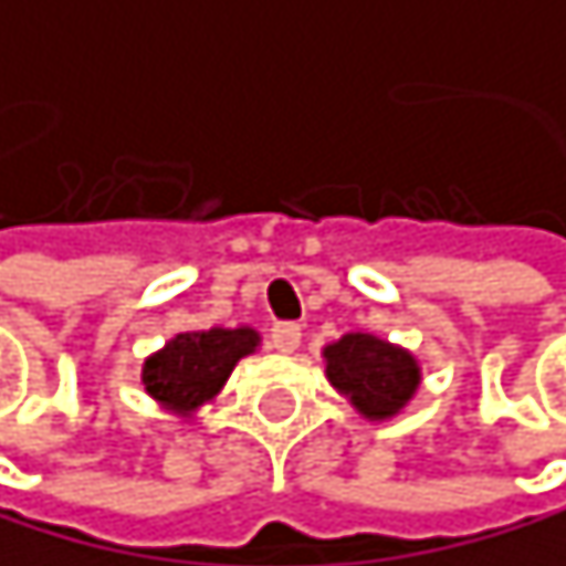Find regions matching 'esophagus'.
<instances>
[{"mask_svg":"<svg viewBox=\"0 0 566 566\" xmlns=\"http://www.w3.org/2000/svg\"><path fill=\"white\" fill-rule=\"evenodd\" d=\"M269 338H273V349H276V353L290 356V353L301 345V325H293V321H283V325H273Z\"/></svg>","mask_w":566,"mask_h":566,"instance_id":"34e87169","label":"esophagus"}]
</instances>
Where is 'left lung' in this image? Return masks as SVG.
<instances>
[{"label": "left lung", "mask_w": 566, "mask_h": 566, "mask_svg": "<svg viewBox=\"0 0 566 566\" xmlns=\"http://www.w3.org/2000/svg\"><path fill=\"white\" fill-rule=\"evenodd\" d=\"M328 384L366 421L401 415L421 387V363L411 349L369 332H345L321 349Z\"/></svg>", "instance_id": "8db88e82"}]
</instances>
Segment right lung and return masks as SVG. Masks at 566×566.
Instances as JSON below:
<instances>
[{
    "instance_id": "1",
    "label": "right lung",
    "mask_w": 566,
    "mask_h": 566,
    "mask_svg": "<svg viewBox=\"0 0 566 566\" xmlns=\"http://www.w3.org/2000/svg\"><path fill=\"white\" fill-rule=\"evenodd\" d=\"M262 345V335L249 325L238 328H207L179 332L155 349L140 366V384L148 397L179 421H189L203 405L224 390L231 369L252 356Z\"/></svg>"
}]
</instances>
